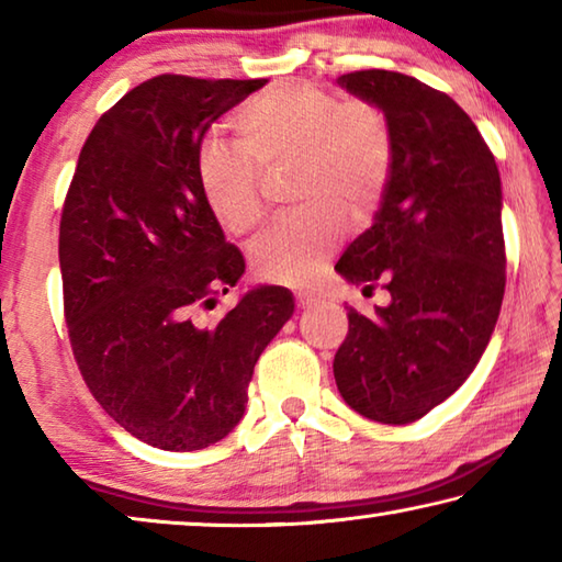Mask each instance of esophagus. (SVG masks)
Segmentation results:
<instances>
[{
  "label": "esophagus",
  "mask_w": 562,
  "mask_h": 562,
  "mask_svg": "<svg viewBox=\"0 0 562 562\" xmlns=\"http://www.w3.org/2000/svg\"><path fill=\"white\" fill-rule=\"evenodd\" d=\"M294 300H297L300 307H312V304H317L322 300V294L317 290H300L294 294Z\"/></svg>",
  "instance_id": "esophagus-1"
}]
</instances>
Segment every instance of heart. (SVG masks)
I'll list each match as a JSON object with an SVG mask.
<instances>
[{
    "mask_svg": "<svg viewBox=\"0 0 562 562\" xmlns=\"http://www.w3.org/2000/svg\"><path fill=\"white\" fill-rule=\"evenodd\" d=\"M237 146L207 144L198 156V186L217 223L235 235L265 225L258 168L294 160L292 201L307 205L252 250L268 282L304 284L319 272L345 233V215L364 223L384 193L392 136L372 103H341L310 83H280L235 113Z\"/></svg>",
    "mask_w": 562,
    "mask_h": 562,
    "instance_id": "b5f03b06",
    "label": "heart"
}]
</instances>
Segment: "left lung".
Instances as JSON below:
<instances>
[{
    "instance_id": "1",
    "label": "left lung",
    "mask_w": 562,
    "mask_h": 562,
    "mask_svg": "<svg viewBox=\"0 0 562 562\" xmlns=\"http://www.w3.org/2000/svg\"><path fill=\"white\" fill-rule=\"evenodd\" d=\"M384 113L392 166L374 225L335 270L361 292L382 282L392 302L372 317L347 307L335 382L357 414L412 424L446 402L479 364L506 292L501 176L475 123L414 76H339Z\"/></svg>"
}]
</instances>
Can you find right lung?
Wrapping results in <instances>:
<instances>
[{
	"label": "right lung",
	"instance_id": "right-lung-1",
	"mask_svg": "<svg viewBox=\"0 0 562 562\" xmlns=\"http://www.w3.org/2000/svg\"><path fill=\"white\" fill-rule=\"evenodd\" d=\"M265 79L164 74L89 133L66 193L59 265L69 339L91 394L131 436L201 451L245 414L265 347L292 317L288 288L258 284L201 319L245 272L198 186L211 123Z\"/></svg>",
	"mask_w": 562,
	"mask_h": 562
}]
</instances>
